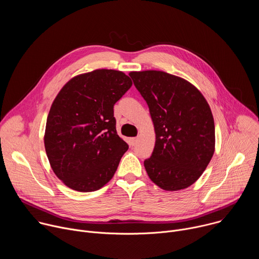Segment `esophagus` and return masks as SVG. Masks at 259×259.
I'll return each mask as SVG.
<instances>
[{
    "label": "esophagus",
    "mask_w": 259,
    "mask_h": 259,
    "mask_svg": "<svg viewBox=\"0 0 259 259\" xmlns=\"http://www.w3.org/2000/svg\"><path fill=\"white\" fill-rule=\"evenodd\" d=\"M136 142H137V138H136V137L130 138V143H131V145H135Z\"/></svg>",
    "instance_id": "obj_1"
}]
</instances>
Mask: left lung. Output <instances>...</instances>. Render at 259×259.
Returning <instances> with one entry per match:
<instances>
[{"instance_id":"1","label":"left lung","mask_w":259,"mask_h":259,"mask_svg":"<svg viewBox=\"0 0 259 259\" xmlns=\"http://www.w3.org/2000/svg\"><path fill=\"white\" fill-rule=\"evenodd\" d=\"M146 101L156 133L155 149L144 168L164 191L191 187L215 151L211 108L201 91L183 78L162 70L130 71Z\"/></svg>"}]
</instances>
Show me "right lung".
Listing matches in <instances>:
<instances>
[{
    "instance_id": "add662e5",
    "label": "right lung",
    "mask_w": 259,
    "mask_h": 259,
    "mask_svg": "<svg viewBox=\"0 0 259 259\" xmlns=\"http://www.w3.org/2000/svg\"><path fill=\"white\" fill-rule=\"evenodd\" d=\"M131 86L123 71L102 68L71 78L58 92L44 144L53 172L69 189L94 192L115 175L128 144L117 133L114 105Z\"/></svg>"
}]
</instances>
